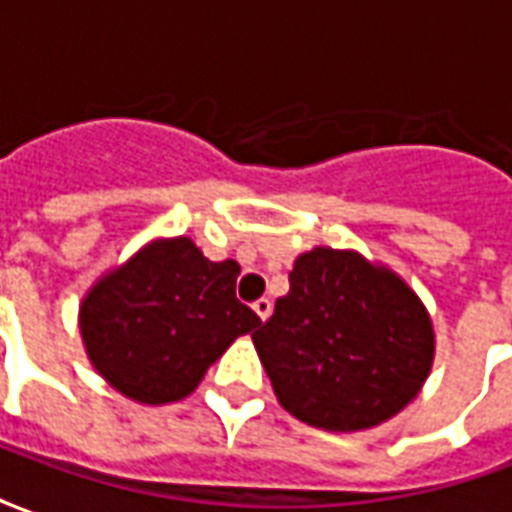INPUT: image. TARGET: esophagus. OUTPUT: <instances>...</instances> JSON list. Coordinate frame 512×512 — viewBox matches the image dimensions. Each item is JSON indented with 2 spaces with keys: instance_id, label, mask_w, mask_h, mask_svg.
<instances>
[{
  "instance_id": "obj_1",
  "label": "esophagus",
  "mask_w": 512,
  "mask_h": 512,
  "mask_svg": "<svg viewBox=\"0 0 512 512\" xmlns=\"http://www.w3.org/2000/svg\"><path fill=\"white\" fill-rule=\"evenodd\" d=\"M252 310L257 312V318H260V321H268V315H271V301L257 299L255 304H252Z\"/></svg>"
}]
</instances>
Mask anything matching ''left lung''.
<instances>
[{
    "mask_svg": "<svg viewBox=\"0 0 512 512\" xmlns=\"http://www.w3.org/2000/svg\"><path fill=\"white\" fill-rule=\"evenodd\" d=\"M252 340L282 408L343 433L406 408L436 351L417 293L386 266L332 246L296 257L288 296Z\"/></svg>",
    "mask_w": 512,
    "mask_h": 512,
    "instance_id": "obj_1",
    "label": "left lung"
}]
</instances>
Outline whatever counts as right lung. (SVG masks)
<instances>
[{"label":"right lung","instance_id":"add662e5","mask_svg":"<svg viewBox=\"0 0 512 512\" xmlns=\"http://www.w3.org/2000/svg\"><path fill=\"white\" fill-rule=\"evenodd\" d=\"M235 260L191 238H158L98 279L79 307L93 367L120 395L161 406L191 395L208 367L260 318L235 299Z\"/></svg>","mask_w":512,"mask_h":512}]
</instances>
